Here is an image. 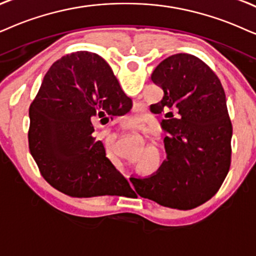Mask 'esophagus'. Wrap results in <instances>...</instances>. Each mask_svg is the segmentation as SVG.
<instances>
[{"label":"esophagus","mask_w":256,"mask_h":256,"mask_svg":"<svg viewBox=\"0 0 256 256\" xmlns=\"http://www.w3.org/2000/svg\"><path fill=\"white\" fill-rule=\"evenodd\" d=\"M122 130H124V131H128V128H128V122L122 120Z\"/></svg>","instance_id":"34e87169"}]
</instances>
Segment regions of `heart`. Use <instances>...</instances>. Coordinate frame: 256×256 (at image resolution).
<instances>
[{
	"mask_svg": "<svg viewBox=\"0 0 256 256\" xmlns=\"http://www.w3.org/2000/svg\"><path fill=\"white\" fill-rule=\"evenodd\" d=\"M132 124L134 125H140L142 124V118L140 117H134V119H132Z\"/></svg>",
	"mask_w": 256,
	"mask_h": 256,
	"instance_id": "1",
	"label": "heart"
}]
</instances>
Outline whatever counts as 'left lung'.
<instances>
[{"label":"left lung","instance_id":"left-lung-1","mask_svg":"<svg viewBox=\"0 0 256 256\" xmlns=\"http://www.w3.org/2000/svg\"><path fill=\"white\" fill-rule=\"evenodd\" d=\"M163 99L151 105L166 112L168 160L146 178L132 177L139 196L169 208L188 210L212 198L227 177L232 128L226 93L208 64L192 54H174L151 74Z\"/></svg>","mask_w":256,"mask_h":256}]
</instances>
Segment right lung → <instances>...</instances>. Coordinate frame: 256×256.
<instances>
[{
    "label": "right lung",
    "instance_id": "add662e5",
    "mask_svg": "<svg viewBox=\"0 0 256 256\" xmlns=\"http://www.w3.org/2000/svg\"><path fill=\"white\" fill-rule=\"evenodd\" d=\"M128 102L98 54L76 52L56 61L29 108V150L42 177L72 197L130 195V183L93 137L92 124Z\"/></svg>",
    "mask_w": 256,
    "mask_h": 256
}]
</instances>
